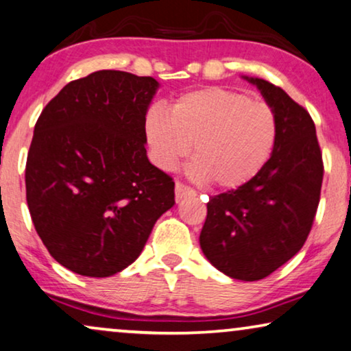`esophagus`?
Listing matches in <instances>:
<instances>
[{"mask_svg": "<svg viewBox=\"0 0 351 351\" xmlns=\"http://www.w3.org/2000/svg\"><path fill=\"white\" fill-rule=\"evenodd\" d=\"M195 191L191 189L189 186H186L183 183H176L175 186V197H176V202H180V200H183L184 197H188V195H194Z\"/></svg>", "mask_w": 351, "mask_h": 351, "instance_id": "obj_1", "label": "esophagus"}]
</instances>
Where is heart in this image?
Instances as JSON below:
<instances>
[{
    "label": "heart",
    "mask_w": 351,
    "mask_h": 351,
    "mask_svg": "<svg viewBox=\"0 0 351 351\" xmlns=\"http://www.w3.org/2000/svg\"><path fill=\"white\" fill-rule=\"evenodd\" d=\"M144 130L152 162L160 170H175L193 146L191 176L210 180L219 189L254 180L278 141V119L268 104L223 88L186 93L173 102L171 112L154 104Z\"/></svg>",
    "instance_id": "b5f03b06"
}]
</instances>
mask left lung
<instances>
[{
    "instance_id": "obj_1",
    "label": "left lung",
    "mask_w": 351,
    "mask_h": 351,
    "mask_svg": "<svg viewBox=\"0 0 351 351\" xmlns=\"http://www.w3.org/2000/svg\"><path fill=\"white\" fill-rule=\"evenodd\" d=\"M242 78L256 86L276 114L278 141L254 180L208 200L199 242L207 260L226 276L258 281L305 244L324 168L310 114L273 83Z\"/></svg>"
}]
</instances>
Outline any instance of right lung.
<instances>
[{
	"label": "right lung",
	"mask_w": 351,
	"mask_h": 351,
	"mask_svg": "<svg viewBox=\"0 0 351 351\" xmlns=\"http://www.w3.org/2000/svg\"><path fill=\"white\" fill-rule=\"evenodd\" d=\"M158 86L99 70L65 85L38 117L27 204L51 256L73 273L107 278L127 268L175 205V183L146 151L144 120Z\"/></svg>",
	"instance_id": "1"
}]
</instances>
